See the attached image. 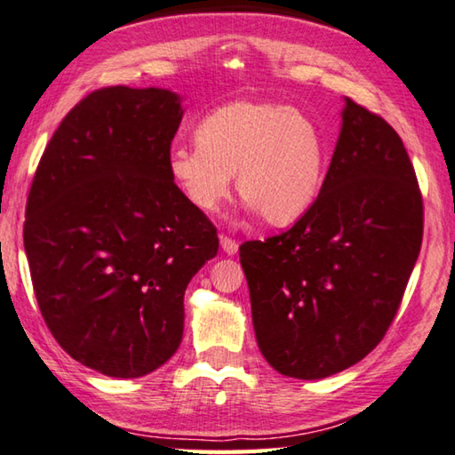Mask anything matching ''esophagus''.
I'll return each mask as SVG.
<instances>
[{
    "label": "esophagus",
    "instance_id": "obj_1",
    "mask_svg": "<svg viewBox=\"0 0 455 455\" xmlns=\"http://www.w3.org/2000/svg\"><path fill=\"white\" fill-rule=\"evenodd\" d=\"M220 247L227 255H235L236 251H239V243H236L235 239H230V236H227V235H220Z\"/></svg>",
    "mask_w": 455,
    "mask_h": 455
}]
</instances>
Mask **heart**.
<instances>
[{
	"instance_id": "heart-1",
	"label": "heart",
	"mask_w": 455,
	"mask_h": 455,
	"mask_svg": "<svg viewBox=\"0 0 455 455\" xmlns=\"http://www.w3.org/2000/svg\"><path fill=\"white\" fill-rule=\"evenodd\" d=\"M180 194L200 212H216L236 190L273 227L299 220L318 200L326 143L306 113L273 100H236L196 127V146L165 157Z\"/></svg>"
}]
</instances>
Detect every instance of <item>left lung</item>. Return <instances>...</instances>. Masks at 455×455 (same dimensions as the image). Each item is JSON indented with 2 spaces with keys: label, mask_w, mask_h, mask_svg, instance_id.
Wrapping results in <instances>:
<instances>
[{
  "label": "left lung",
  "mask_w": 455,
  "mask_h": 455,
  "mask_svg": "<svg viewBox=\"0 0 455 455\" xmlns=\"http://www.w3.org/2000/svg\"><path fill=\"white\" fill-rule=\"evenodd\" d=\"M423 241V198L399 133L346 99L314 206L241 244L261 355L293 379H323L377 346L401 306Z\"/></svg>",
  "instance_id": "left-lung-1"
}]
</instances>
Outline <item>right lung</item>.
<instances>
[{"instance_id": "obj_1", "label": "right lung", "mask_w": 455, "mask_h": 455, "mask_svg": "<svg viewBox=\"0 0 455 455\" xmlns=\"http://www.w3.org/2000/svg\"><path fill=\"white\" fill-rule=\"evenodd\" d=\"M176 92L105 86L72 107L40 157L24 247L48 330L78 363L137 379L182 342L184 291L219 251L165 157Z\"/></svg>"}]
</instances>
